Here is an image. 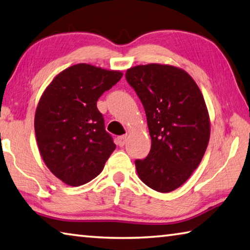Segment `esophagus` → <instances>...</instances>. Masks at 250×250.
Masks as SVG:
<instances>
[{"label":"esophagus","instance_id":"34e87169","mask_svg":"<svg viewBox=\"0 0 250 250\" xmlns=\"http://www.w3.org/2000/svg\"><path fill=\"white\" fill-rule=\"evenodd\" d=\"M125 141H126V137L125 135H121V137H118L117 138V143L119 146H124V145L125 144Z\"/></svg>","mask_w":250,"mask_h":250}]
</instances>
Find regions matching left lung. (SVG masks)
<instances>
[{
    "instance_id": "1",
    "label": "left lung",
    "mask_w": 250,
    "mask_h": 250,
    "mask_svg": "<svg viewBox=\"0 0 250 250\" xmlns=\"http://www.w3.org/2000/svg\"><path fill=\"white\" fill-rule=\"evenodd\" d=\"M125 80L144 107L152 146L135 160L143 183L158 192L180 187L200 164L210 139L201 90L184 70L171 65L131 67Z\"/></svg>"
}]
</instances>
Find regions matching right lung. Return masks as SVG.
<instances>
[{"label": "right lung", "instance_id": "add662e5", "mask_svg": "<svg viewBox=\"0 0 250 250\" xmlns=\"http://www.w3.org/2000/svg\"><path fill=\"white\" fill-rule=\"evenodd\" d=\"M121 78L119 71L80 63L57 75L40 98L35 115L39 151L66 185L78 187L94 179L115 151L97 101Z\"/></svg>", "mask_w": 250, "mask_h": 250}]
</instances>
